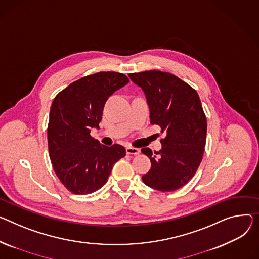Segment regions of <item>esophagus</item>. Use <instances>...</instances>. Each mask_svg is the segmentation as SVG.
<instances>
[{
	"label": "esophagus",
	"instance_id": "1",
	"mask_svg": "<svg viewBox=\"0 0 259 259\" xmlns=\"http://www.w3.org/2000/svg\"><path fill=\"white\" fill-rule=\"evenodd\" d=\"M126 152L128 155H139L141 153V150L136 149V148H132V147H127Z\"/></svg>",
	"mask_w": 259,
	"mask_h": 259
}]
</instances>
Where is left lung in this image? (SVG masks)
<instances>
[{
	"label": "left lung",
	"instance_id": "8db88e82",
	"mask_svg": "<svg viewBox=\"0 0 259 259\" xmlns=\"http://www.w3.org/2000/svg\"><path fill=\"white\" fill-rule=\"evenodd\" d=\"M129 77L146 95L151 124L166 133L160 141L161 150L155 152L157 156H152L149 148L142 149L151 160V168L142 179L159 192L176 191L194 177L202 161L207 120L200 98L173 74L146 71Z\"/></svg>",
	"mask_w": 259,
	"mask_h": 259
}]
</instances>
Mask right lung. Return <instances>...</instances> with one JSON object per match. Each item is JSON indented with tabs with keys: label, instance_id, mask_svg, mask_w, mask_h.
<instances>
[{
	"label": "right lung",
	"instance_id": "right-lung-1",
	"mask_svg": "<svg viewBox=\"0 0 259 259\" xmlns=\"http://www.w3.org/2000/svg\"><path fill=\"white\" fill-rule=\"evenodd\" d=\"M129 82L115 72L83 77L60 92L52 103L48 125L50 158L61 183L76 195L104 185L114 163L126 155L120 145L103 146L91 136L99 128L107 99Z\"/></svg>",
	"mask_w": 259,
	"mask_h": 259
}]
</instances>
